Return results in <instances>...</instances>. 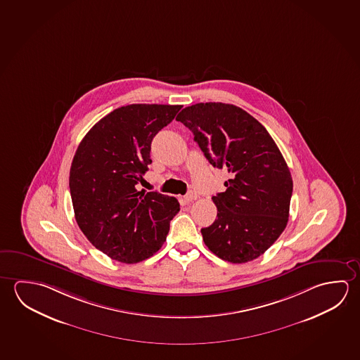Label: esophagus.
<instances>
[{
	"instance_id": "34e87169",
	"label": "esophagus",
	"mask_w": 360,
	"mask_h": 360,
	"mask_svg": "<svg viewBox=\"0 0 360 360\" xmlns=\"http://www.w3.org/2000/svg\"><path fill=\"white\" fill-rule=\"evenodd\" d=\"M197 198H198V195H197L195 192H193V191H189L188 193L184 195V200H186L187 203H189V202H193V200H197Z\"/></svg>"
}]
</instances>
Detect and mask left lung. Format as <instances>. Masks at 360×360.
I'll list each match as a JSON object with an SVG mask.
<instances>
[{"label":"left lung","instance_id":"1","mask_svg":"<svg viewBox=\"0 0 360 360\" xmlns=\"http://www.w3.org/2000/svg\"><path fill=\"white\" fill-rule=\"evenodd\" d=\"M176 120L193 133L213 167L231 173L227 189L212 197L216 221L200 230L207 248L232 264L257 259L289 219L292 178L276 143L259 120L232 104L198 103Z\"/></svg>","mask_w":360,"mask_h":360}]
</instances>
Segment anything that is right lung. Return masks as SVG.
Masks as SVG:
<instances>
[{"label": "right lung", "mask_w": 360, "mask_h": 360, "mask_svg": "<svg viewBox=\"0 0 360 360\" xmlns=\"http://www.w3.org/2000/svg\"><path fill=\"white\" fill-rule=\"evenodd\" d=\"M181 105L130 104L95 124L71 163L75 219L93 246L110 259L136 264L165 243L179 212L174 197L138 192L150 160L155 134L171 123Z\"/></svg>", "instance_id": "right-lung-1"}]
</instances>
